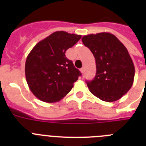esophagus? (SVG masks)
Here are the masks:
<instances>
[{"mask_svg": "<svg viewBox=\"0 0 146 146\" xmlns=\"http://www.w3.org/2000/svg\"><path fill=\"white\" fill-rule=\"evenodd\" d=\"M80 72H81V73H84V72H85V67H82V68H81Z\"/></svg>", "mask_w": 146, "mask_h": 146, "instance_id": "34e87169", "label": "esophagus"}]
</instances>
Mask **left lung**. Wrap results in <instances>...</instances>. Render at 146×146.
<instances>
[{
  "mask_svg": "<svg viewBox=\"0 0 146 146\" xmlns=\"http://www.w3.org/2000/svg\"><path fill=\"white\" fill-rule=\"evenodd\" d=\"M82 41L96 60V76L86 81L89 91L104 102L121 99L131 88L135 77V66L127 49L116 36L106 32L86 35Z\"/></svg>",
  "mask_w": 146,
  "mask_h": 146,
  "instance_id": "1",
  "label": "left lung"
}]
</instances>
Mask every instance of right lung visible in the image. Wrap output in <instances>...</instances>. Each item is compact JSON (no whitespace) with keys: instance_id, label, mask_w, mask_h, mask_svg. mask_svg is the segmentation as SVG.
I'll list each match as a JSON object with an SVG mask.
<instances>
[{"instance_id":"1","label":"right lung","mask_w":146,"mask_h":146,"mask_svg":"<svg viewBox=\"0 0 146 146\" xmlns=\"http://www.w3.org/2000/svg\"><path fill=\"white\" fill-rule=\"evenodd\" d=\"M81 35L56 31L40 41L28 54L25 77L36 97L47 103L57 102L74 86L81 73L66 51L81 38Z\"/></svg>"}]
</instances>
